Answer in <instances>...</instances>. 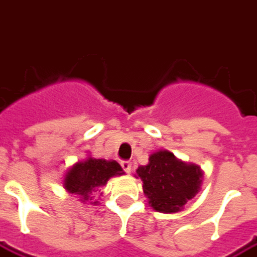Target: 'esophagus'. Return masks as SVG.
<instances>
[{
	"mask_svg": "<svg viewBox=\"0 0 257 257\" xmlns=\"http://www.w3.org/2000/svg\"><path fill=\"white\" fill-rule=\"evenodd\" d=\"M121 167L126 173H131V169H132V164L129 161H122L121 162Z\"/></svg>",
	"mask_w": 257,
	"mask_h": 257,
	"instance_id": "34e87169",
	"label": "esophagus"
}]
</instances>
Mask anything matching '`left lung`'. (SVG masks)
Instances as JSON below:
<instances>
[{
  "label": "left lung",
  "instance_id": "left-lung-1",
  "mask_svg": "<svg viewBox=\"0 0 257 257\" xmlns=\"http://www.w3.org/2000/svg\"><path fill=\"white\" fill-rule=\"evenodd\" d=\"M143 182L149 205L161 213H178L201 190L204 172L195 165L175 157L168 150L154 151L147 165L136 169Z\"/></svg>",
  "mask_w": 257,
  "mask_h": 257
}]
</instances>
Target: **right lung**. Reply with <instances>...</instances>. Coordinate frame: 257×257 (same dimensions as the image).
<instances>
[{"instance_id":"obj_1","label":"right lung","mask_w":257,"mask_h":257,"mask_svg":"<svg viewBox=\"0 0 257 257\" xmlns=\"http://www.w3.org/2000/svg\"><path fill=\"white\" fill-rule=\"evenodd\" d=\"M125 172L121 165L114 160H99L88 156L85 160H79L64 173L63 187L70 194L78 195L82 204L97 205L99 201H93V193L100 191L107 182L115 176H122ZM101 195V194H100Z\"/></svg>"}]
</instances>
